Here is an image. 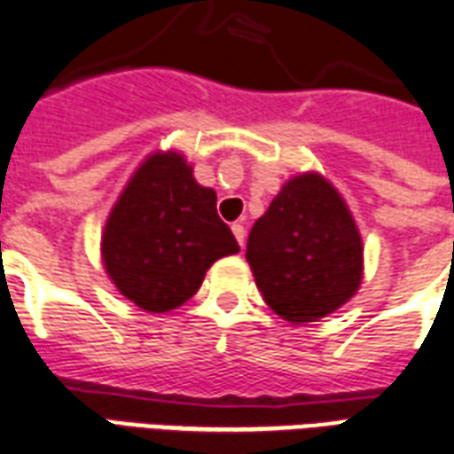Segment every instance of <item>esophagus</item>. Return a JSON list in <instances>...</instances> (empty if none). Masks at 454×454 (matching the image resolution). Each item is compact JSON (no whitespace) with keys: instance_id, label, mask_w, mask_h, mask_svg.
<instances>
[{"instance_id":"1","label":"esophagus","mask_w":454,"mask_h":454,"mask_svg":"<svg viewBox=\"0 0 454 454\" xmlns=\"http://www.w3.org/2000/svg\"><path fill=\"white\" fill-rule=\"evenodd\" d=\"M231 231H234V237H237L239 246L244 248V244H246V227H244V224L234 223V224H231Z\"/></svg>"}]
</instances>
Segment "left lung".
<instances>
[{
	"label": "left lung",
	"mask_w": 454,
	"mask_h": 454,
	"mask_svg": "<svg viewBox=\"0 0 454 454\" xmlns=\"http://www.w3.org/2000/svg\"><path fill=\"white\" fill-rule=\"evenodd\" d=\"M246 260L277 315L317 322L360 286L362 239L339 192L308 172L286 182L255 220Z\"/></svg>",
	"instance_id": "8db88e82"
}]
</instances>
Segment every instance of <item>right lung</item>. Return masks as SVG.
<instances>
[{
    "mask_svg": "<svg viewBox=\"0 0 454 454\" xmlns=\"http://www.w3.org/2000/svg\"><path fill=\"white\" fill-rule=\"evenodd\" d=\"M215 203V192L196 182L179 153L146 158L101 239L104 265L122 296L146 312L187 303L206 270L239 251Z\"/></svg>",
    "mask_w": 454,
    "mask_h": 454,
    "instance_id": "right-lung-1",
    "label": "right lung"
}]
</instances>
